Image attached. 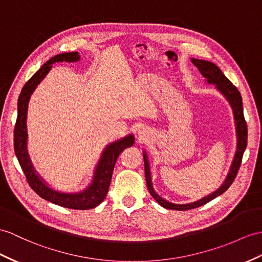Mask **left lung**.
<instances>
[{
	"label": "left lung",
	"instance_id": "1",
	"mask_svg": "<svg viewBox=\"0 0 262 262\" xmlns=\"http://www.w3.org/2000/svg\"><path fill=\"white\" fill-rule=\"evenodd\" d=\"M192 63L198 69H199V71L208 80V82L214 83L216 88H218V90L223 95H225L229 102H230V104L233 109L235 125H237L238 150H237V153H235L231 170H230V172H229L225 183H223L218 190L214 191L213 193L209 194L208 196L203 198V199H201L199 201L192 202V203H187V205H174V203L165 201L164 199H162L161 196H159L155 192V190H153V188H152V183H151L149 163H148V160H146V156L143 153L145 180H146V186H148L150 194L153 196V199H155L159 203V205L162 206L163 208L172 209V210H181V211H183V210L194 209V208L206 205L207 202L213 200L214 198L222 194L225 191L228 190V188L231 186L232 182L235 179V177H237V174H238V171H239L241 161H242V157H244V152H245L246 146H247V140H248V127H247V122H246L245 116H244V107H242L241 94H240L238 89L228 80V78H226V75L222 73L221 70L215 64H213L212 62L192 59Z\"/></svg>",
	"mask_w": 262,
	"mask_h": 262
}]
</instances>
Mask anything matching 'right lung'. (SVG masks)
<instances>
[{
	"label": "right lung",
	"instance_id": "add662e5",
	"mask_svg": "<svg viewBox=\"0 0 262 262\" xmlns=\"http://www.w3.org/2000/svg\"><path fill=\"white\" fill-rule=\"evenodd\" d=\"M79 59L80 56L78 52L57 54L44 63L41 69L37 70L34 75L25 83L17 100V118L14 125V152L17 161L24 172V176L27 178L29 186L41 198L64 208L88 210L99 206L105 199L118 157L124 149L129 148L135 142L131 135L106 146L99 162L97 171H95L94 179L90 188H88L85 191L78 194L61 193L47 187L40 178L35 174L34 169L32 167L28 157L27 148H25V144H27V125H25V121H27L28 102L31 93L33 92L44 76L48 74L51 68H52L51 64L63 61L74 62Z\"/></svg>",
	"mask_w": 262,
	"mask_h": 262
}]
</instances>
